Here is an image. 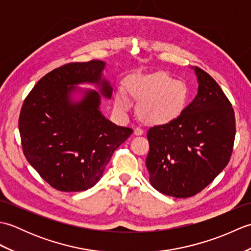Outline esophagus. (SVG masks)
Listing matches in <instances>:
<instances>
[{
    "instance_id": "34e87169",
    "label": "esophagus",
    "mask_w": 251,
    "mask_h": 251,
    "mask_svg": "<svg viewBox=\"0 0 251 251\" xmlns=\"http://www.w3.org/2000/svg\"><path fill=\"white\" fill-rule=\"evenodd\" d=\"M134 134L136 136H140L143 134V130L140 128V127H136V128L134 129Z\"/></svg>"
}]
</instances>
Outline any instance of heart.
Returning a JSON list of instances; mask_svg holds the SVG:
<instances>
[{"label": "heart", "instance_id": "heart-1", "mask_svg": "<svg viewBox=\"0 0 251 251\" xmlns=\"http://www.w3.org/2000/svg\"><path fill=\"white\" fill-rule=\"evenodd\" d=\"M131 94L139 100L146 99L141 111L147 119L153 121L173 119L183 109L188 98L185 84L176 81L166 72L140 77L132 87ZM116 103L121 108H126L128 101L124 95H120Z\"/></svg>", "mask_w": 251, "mask_h": 251}]
</instances>
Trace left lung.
I'll list each match as a JSON object with an SVG mask.
<instances>
[{
    "instance_id": "obj_1",
    "label": "left lung",
    "mask_w": 251,
    "mask_h": 251,
    "mask_svg": "<svg viewBox=\"0 0 251 251\" xmlns=\"http://www.w3.org/2000/svg\"><path fill=\"white\" fill-rule=\"evenodd\" d=\"M197 95L170 122L148 130L146 165L161 193L186 199L211 183L230 161L235 139L232 104L209 74L194 67Z\"/></svg>"
}]
</instances>
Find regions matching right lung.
<instances>
[{"mask_svg":"<svg viewBox=\"0 0 251 251\" xmlns=\"http://www.w3.org/2000/svg\"><path fill=\"white\" fill-rule=\"evenodd\" d=\"M105 62H72L47 73L24 101L19 115L26 161L47 183L62 192L85 191L102 177L112 154L132 129L113 124L100 112V94L75 84H97L110 99L113 89L102 78ZM75 91L83 94L76 101Z\"/></svg>","mask_w":251,"mask_h":251,"instance_id":"1","label":"right lung"}]
</instances>
